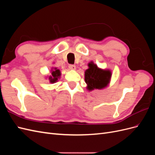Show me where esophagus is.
<instances>
[{
	"mask_svg": "<svg viewBox=\"0 0 155 155\" xmlns=\"http://www.w3.org/2000/svg\"><path fill=\"white\" fill-rule=\"evenodd\" d=\"M68 68L70 70H75L76 68V66H75L74 64H70L68 66Z\"/></svg>",
	"mask_w": 155,
	"mask_h": 155,
	"instance_id": "obj_1",
	"label": "esophagus"
}]
</instances>
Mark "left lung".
Returning <instances> with one entry per match:
<instances>
[{"label": "left lung", "instance_id": "8db88e82", "mask_svg": "<svg viewBox=\"0 0 155 155\" xmlns=\"http://www.w3.org/2000/svg\"><path fill=\"white\" fill-rule=\"evenodd\" d=\"M88 66L89 68L86 70L85 73V81L87 84L88 90L105 88L111 78L110 70L100 69L92 61L88 63Z\"/></svg>", "mask_w": 155, "mask_h": 155}]
</instances>
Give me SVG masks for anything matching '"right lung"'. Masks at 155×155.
Returning <instances> with one entry per match:
<instances>
[{"label": "right lung", "instance_id": "right-lung-1", "mask_svg": "<svg viewBox=\"0 0 155 155\" xmlns=\"http://www.w3.org/2000/svg\"><path fill=\"white\" fill-rule=\"evenodd\" d=\"M61 76V72L59 69H57V68H55L54 70H51V76L49 77L50 82L51 83H55L58 80V79Z\"/></svg>", "mask_w": 155, "mask_h": 155}]
</instances>
